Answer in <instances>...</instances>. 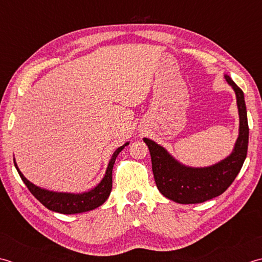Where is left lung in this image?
<instances>
[{
	"label": "left lung",
	"instance_id": "left-lung-1",
	"mask_svg": "<svg viewBox=\"0 0 262 262\" xmlns=\"http://www.w3.org/2000/svg\"><path fill=\"white\" fill-rule=\"evenodd\" d=\"M236 95L239 115L238 138L232 154L208 167H189L179 163L167 150L150 139L143 138L151 156L152 173L159 192L178 204H200L221 195L233 183L247 158L249 125L242 89L225 74Z\"/></svg>",
	"mask_w": 262,
	"mask_h": 262
}]
</instances>
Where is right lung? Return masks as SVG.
Returning <instances> with one entry per match:
<instances>
[{"label":"right lung","mask_w":262,"mask_h":262,"mask_svg":"<svg viewBox=\"0 0 262 262\" xmlns=\"http://www.w3.org/2000/svg\"><path fill=\"white\" fill-rule=\"evenodd\" d=\"M129 145V142L124 143L123 146L117 148L114 151L113 156H112L111 161L108 163L107 169H106L105 176L100 183L95 186L88 192H83V193H64V192H53L45 189H41L39 186H36L31 182L27 180L24 174L20 172V169L17 166V163L13 159L14 166L17 168L18 173L20 175L21 180L27 185V188L33 193L35 198L41 202L47 209L52 211L66 213V215H71V213H80L84 211L93 210L95 208L101 206L104 202L107 200L112 191V170L115 163V159L123 148Z\"/></svg>","instance_id":"obj_1"}]
</instances>
